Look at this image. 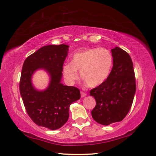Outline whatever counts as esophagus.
I'll return each instance as SVG.
<instances>
[{
    "label": "esophagus",
    "instance_id": "1",
    "mask_svg": "<svg viewBox=\"0 0 156 156\" xmlns=\"http://www.w3.org/2000/svg\"><path fill=\"white\" fill-rule=\"evenodd\" d=\"M80 94H81V97H82V98L85 97L86 96H87V93H85V92H83V91H81V92H80Z\"/></svg>",
    "mask_w": 156,
    "mask_h": 156
}]
</instances>
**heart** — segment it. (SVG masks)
I'll list each match as a JSON object with an SVG mask.
<instances>
[{"label": "heart", "instance_id": "b5f03b06", "mask_svg": "<svg viewBox=\"0 0 156 156\" xmlns=\"http://www.w3.org/2000/svg\"><path fill=\"white\" fill-rule=\"evenodd\" d=\"M113 64L111 53L105 48H91L78 51L72 55L70 64H66L63 72L69 82L78 78V72L88 87L102 84L110 74Z\"/></svg>", "mask_w": 156, "mask_h": 156}]
</instances>
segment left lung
<instances>
[{
    "instance_id": "left-lung-1",
    "label": "left lung",
    "mask_w": 156,
    "mask_h": 156,
    "mask_svg": "<svg viewBox=\"0 0 156 156\" xmlns=\"http://www.w3.org/2000/svg\"><path fill=\"white\" fill-rule=\"evenodd\" d=\"M112 70L103 83L92 89L90 95L96 100L91 111L95 121L108 125L121 121L127 115L136 91L133 64L130 55L120 48L111 49Z\"/></svg>"
}]
</instances>
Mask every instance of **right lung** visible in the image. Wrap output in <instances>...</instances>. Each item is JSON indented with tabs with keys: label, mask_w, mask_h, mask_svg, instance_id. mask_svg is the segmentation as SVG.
Returning <instances> with one entry per match:
<instances>
[{
	"label": "right lung",
	"mask_w": 156,
	"mask_h": 156,
	"mask_svg": "<svg viewBox=\"0 0 156 156\" xmlns=\"http://www.w3.org/2000/svg\"><path fill=\"white\" fill-rule=\"evenodd\" d=\"M68 48L64 44L44 46L28 56L23 65L19 90L26 111L36 125L51 130L67 122L69 106L80 98L78 88L61 83ZM39 69L47 71L51 76L44 91L37 90L32 84V76Z\"/></svg>",
	"instance_id": "obj_1"
}]
</instances>
